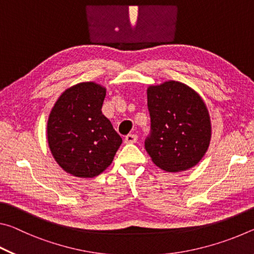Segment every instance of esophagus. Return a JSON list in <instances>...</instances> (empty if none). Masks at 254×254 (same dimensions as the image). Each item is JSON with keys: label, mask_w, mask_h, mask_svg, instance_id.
<instances>
[{"label": "esophagus", "mask_w": 254, "mask_h": 254, "mask_svg": "<svg viewBox=\"0 0 254 254\" xmlns=\"http://www.w3.org/2000/svg\"><path fill=\"white\" fill-rule=\"evenodd\" d=\"M136 140H137L136 134H127L126 136V139H124V142H126V143H134V142H136Z\"/></svg>", "instance_id": "34e87169"}]
</instances>
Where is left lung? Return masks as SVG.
<instances>
[{"instance_id":"8db88e82","label":"left lung","mask_w":254,"mask_h":254,"mask_svg":"<svg viewBox=\"0 0 254 254\" xmlns=\"http://www.w3.org/2000/svg\"><path fill=\"white\" fill-rule=\"evenodd\" d=\"M151 133L144 147L159 168L179 173L192 168L205 156L212 137L209 113L203 98L176 80L147 89Z\"/></svg>"}]
</instances>
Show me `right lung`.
Masks as SVG:
<instances>
[{
    "label": "right lung",
    "mask_w": 254,
    "mask_h": 254,
    "mask_svg": "<svg viewBox=\"0 0 254 254\" xmlns=\"http://www.w3.org/2000/svg\"><path fill=\"white\" fill-rule=\"evenodd\" d=\"M106 88L85 81L67 88L51 110L47 139L58 165L75 177L102 174L122 143V137L102 113Z\"/></svg>",
    "instance_id": "obj_1"
}]
</instances>
